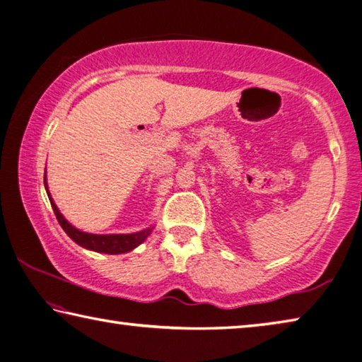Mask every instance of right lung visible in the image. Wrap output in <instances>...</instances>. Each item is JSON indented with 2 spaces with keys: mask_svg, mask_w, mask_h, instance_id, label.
<instances>
[{
  "mask_svg": "<svg viewBox=\"0 0 362 362\" xmlns=\"http://www.w3.org/2000/svg\"><path fill=\"white\" fill-rule=\"evenodd\" d=\"M45 185H46V177H45ZM47 188V187H46ZM49 196V192H47ZM52 206V211L56 214L60 226H62L64 231L69 235L73 241L79 246L86 249L95 250V252H103V254H124L129 252L134 247H137L139 244H142L146 236L150 235V228L134 233V235H90V233H84L76 230L75 226H71L66 220L64 218L62 214L59 212L57 206L54 204V201L49 198Z\"/></svg>",
  "mask_w": 362,
  "mask_h": 362,
  "instance_id": "1",
  "label": "right lung"
}]
</instances>
